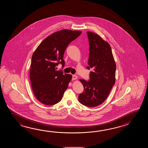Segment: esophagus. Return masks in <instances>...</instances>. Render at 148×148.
<instances>
[{
  "label": "esophagus",
  "mask_w": 148,
  "mask_h": 148,
  "mask_svg": "<svg viewBox=\"0 0 148 148\" xmlns=\"http://www.w3.org/2000/svg\"><path fill=\"white\" fill-rule=\"evenodd\" d=\"M78 78V77L77 75H73V80H76Z\"/></svg>",
  "instance_id": "34e87169"
}]
</instances>
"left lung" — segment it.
I'll return each instance as SVG.
<instances>
[{"label":"left lung","instance_id":"1","mask_svg":"<svg viewBox=\"0 0 148 148\" xmlns=\"http://www.w3.org/2000/svg\"><path fill=\"white\" fill-rule=\"evenodd\" d=\"M89 43L88 69L90 80L80 79L84 92L79 95V101L88 107H96L106 100L115 82L116 63L109 43L99 35L87 32Z\"/></svg>","mask_w":148,"mask_h":148}]
</instances>
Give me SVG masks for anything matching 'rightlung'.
Wrapping results in <instances>:
<instances>
[{"label":"right lung","instance_id":"1","mask_svg":"<svg viewBox=\"0 0 148 148\" xmlns=\"http://www.w3.org/2000/svg\"><path fill=\"white\" fill-rule=\"evenodd\" d=\"M82 31L62 29L45 38L32 57L29 78L33 93L38 101L47 105L57 104L62 99L73 76L57 70L64 66L63 54L68 44Z\"/></svg>","mask_w":148,"mask_h":148}]
</instances>
